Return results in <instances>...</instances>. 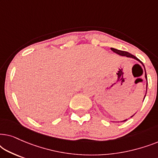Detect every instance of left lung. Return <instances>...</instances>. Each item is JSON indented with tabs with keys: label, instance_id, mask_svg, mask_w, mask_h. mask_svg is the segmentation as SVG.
Here are the masks:
<instances>
[{
	"label": "left lung",
	"instance_id": "1",
	"mask_svg": "<svg viewBox=\"0 0 158 158\" xmlns=\"http://www.w3.org/2000/svg\"><path fill=\"white\" fill-rule=\"evenodd\" d=\"M111 49L112 51L114 52H115L117 54V55H121V56H123V57H129V58H132V59H135L137 60V61H138L139 62H140L142 64V66L144 67V77H145V79H146V81H147V84H146V90H147V88H148V77H147V74H146V70H145V68H144V64L142 63V62L140 61V60L138 59L137 57H136L135 56H134L133 55H131V54H130L129 52H125V51H122V50H119V49H114V48H111ZM146 94H147V91H146ZM146 94L145 95H144V98H145V96H146ZM134 114V115H135ZM132 115L131 116V117H132V116H134ZM127 119H125L124 121H122V122H126Z\"/></svg>",
	"mask_w": 158,
	"mask_h": 158
}]
</instances>
